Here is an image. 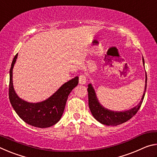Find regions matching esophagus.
<instances>
[{"instance_id": "obj_1", "label": "esophagus", "mask_w": 157, "mask_h": 157, "mask_svg": "<svg viewBox=\"0 0 157 157\" xmlns=\"http://www.w3.org/2000/svg\"><path fill=\"white\" fill-rule=\"evenodd\" d=\"M86 77L84 75H80L79 77V84H84L86 83Z\"/></svg>"}]
</instances>
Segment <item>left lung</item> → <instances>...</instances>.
<instances>
[{"instance_id":"left-lung-1","label":"left lung","mask_w":157,"mask_h":157,"mask_svg":"<svg viewBox=\"0 0 157 157\" xmlns=\"http://www.w3.org/2000/svg\"><path fill=\"white\" fill-rule=\"evenodd\" d=\"M143 63L145 67L144 59L143 57ZM147 87V74L145 73V90L143 92V96L140 102L134 107L130 109L123 111H112L105 108L100 104L98 100L95 89L92 84L90 83L88 84V96H89V107L93 116L99 123L108 126H116L123 123H125L132 118L141 106L143 100L144 99V96Z\"/></svg>"}]
</instances>
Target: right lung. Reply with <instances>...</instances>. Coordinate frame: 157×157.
Instances as JSON below:
<instances>
[{
    "label": "right lung",
    "mask_w": 157,
    "mask_h": 157,
    "mask_svg": "<svg viewBox=\"0 0 157 157\" xmlns=\"http://www.w3.org/2000/svg\"><path fill=\"white\" fill-rule=\"evenodd\" d=\"M18 54L15 55L10 70L9 98L18 116L28 124L39 128H46L56 124L62 118L66 101L72 90L78 84L75 77L62 84L57 91L46 100L39 102H29L18 96L13 86V68Z\"/></svg>",
    "instance_id": "1"
}]
</instances>
